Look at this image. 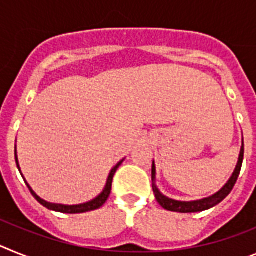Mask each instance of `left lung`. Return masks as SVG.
<instances>
[{
	"instance_id": "left-lung-1",
	"label": "left lung",
	"mask_w": 256,
	"mask_h": 256,
	"mask_svg": "<svg viewBox=\"0 0 256 256\" xmlns=\"http://www.w3.org/2000/svg\"><path fill=\"white\" fill-rule=\"evenodd\" d=\"M242 161H244V139H242V146L241 150H240L238 161H237V165H236L233 174L230 175V178L228 179L226 184L222 186L220 190H218L214 194L208 196L206 198L196 200V201H178V200H172L170 197H166L165 194H162L161 190H158V186L156 184V165L154 161L152 162V188L153 193H154V197L157 200L160 205L165 210L168 211H175V212H200V211H205L208 208H214L218 204H220L226 196L230 194V190H233L236 182L238 179L240 171H241Z\"/></svg>"
}]
</instances>
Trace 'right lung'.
<instances>
[{"label":"right lung","mask_w":256,"mask_h":256,"mask_svg":"<svg viewBox=\"0 0 256 256\" xmlns=\"http://www.w3.org/2000/svg\"><path fill=\"white\" fill-rule=\"evenodd\" d=\"M15 161H16V166H18V168H19V171H20V174H22L20 166H19V161H18L16 146H15ZM124 161H125V158H122L121 161L117 164V165L113 166V168L110 170V175H108V179H106V186H104L103 190H102V192L99 193V194H98L95 198H92L91 201L84 202V204H78V205H63V204H52V202L45 201V200H42L41 197H40V196L32 190V186H30V184L26 183V178L23 176V174H22V176H23V179H24V182H26V186L30 188V193L33 194V197H34V198L37 200V201H38L42 206H45L46 208H48V210H52V211H56V212H63V214H82V212H88V211L96 210V208H102V206L106 204V201L108 200V197H110V190H112L113 175L116 174L117 168L121 166V164Z\"/></svg>","instance_id":"1"}]
</instances>
